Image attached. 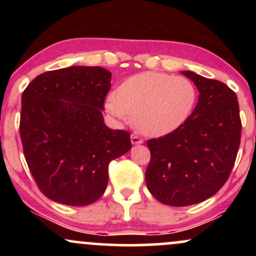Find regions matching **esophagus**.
<instances>
[{
  "label": "esophagus",
  "mask_w": 256,
  "mask_h": 256,
  "mask_svg": "<svg viewBox=\"0 0 256 256\" xmlns=\"http://www.w3.org/2000/svg\"><path fill=\"white\" fill-rule=\"evenodd\" d=\"M131 142L132 144H140V143H143V140L138 137L137 134H131Z\"/></svg>",
  "instance_id": "obj_1"
}]
</instances>
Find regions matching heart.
<instances>
[{
	"label": "heart",
	"instance_id": "1",
	"mask_svg": "<svg viewBox=\"0 0 256 256\" xmlns=\"http://www.w3.org/2000/svg\"><path fill=\"white\" fill-rule=\"evenodd\" d=\"M196 102L195 85L185 77L146 72L126 79L106 102L108 113L122 122L134 118L142 134L165 136L189 118Z\"/></svg>",
	"mask_w": 256,
	"mask_h": 256
}]
</instances>
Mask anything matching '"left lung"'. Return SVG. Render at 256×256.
Here are the masks:
<instances>
[{"label": "left lung", "instance_id": "left-lung-1", "mask_svg": "<svg viewBox=\"0 0 256 256\" xmlns=\"http://www.w3.org/2000/svg\"><path fill=\"white\" fill-rule=\"evenodd\" d=\"M200 91L192 116L177 130L146 140V186L161 204L184 207L216 194L230 177L240 143L237 95L228 85L182 72Z\"/></svg>", "mask_w": 256, "mask_h": 256}]
</instances>
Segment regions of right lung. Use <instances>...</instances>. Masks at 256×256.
Segmentation results:
<instances>
[{"mask_svg":"<svg viewBox=\"0 0 256 256\" xmlns=\"http://www.w3.org/2000/svg\"><path fill=\"white\" fill-rule=\"evenodd\" d=\"M110 78L102 67L72 66L37 76L22 92L24 156L38 189L52 201H98L107 188L110 162L131 149L128 131L104 122Z\"/></svg>","mask_w":256,"mask_h":256,"instance_id":"add662e5","label":"right lung"}]
</instances>
